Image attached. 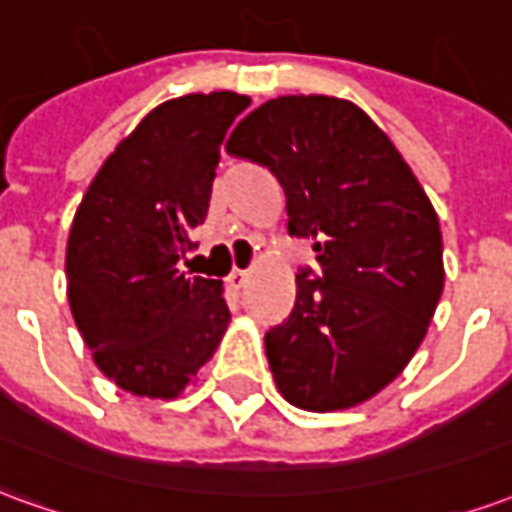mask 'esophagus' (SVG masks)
Listing matches in <instances>:
<instances>
[{
  "label": "esophagus",
  "instance_id": "34e87169",
  "mask_svg": "<svg viewBox=\"0 0 512 512\" xmlns=\"http://www.w3.org/2000/svg\"><path fill=\"white\" fill-rule=\"evenodd\" d=\"M246 279H249V271H244V268H233V274L227 277V282H230V288L241 290L246 285Z\"/></svg>",
  "mask_w": 512,
  "mask_h": 512
}]
</instances>
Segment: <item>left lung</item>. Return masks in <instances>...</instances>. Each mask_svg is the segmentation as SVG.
Here are the masks:
<instances>
[{
    "mask_svg": "<svg viewBox=\"0 0 512 512\" xmlns=\"http://www.w3.org/2000/svg\"><path fill=\"white\" fill-rule=\"evenodd\" d=\"M227 153L263 164L288 197V233L321 274L296 277L266 332L277 389L304 411L365 403L428 334L444 290L439 216L389 136L351 101L279 95L235 126Z\"/></svg>",
    "mask_w": 512,
    "mask_h": 512,
    "instance_id": "1",
    "label": "left lung"
}]
</instances>
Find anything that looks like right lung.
<instances>
[{
	"mask_svg": "<svg viewBox=\"0 0 512 512\" xmlns=\"http://www.w3.org/2000/svg\"><path fill=\"white\" fill-rule=\"evenodd\" d=\"M246 95H183L156 106L106 158L73 216L65 274L95 365L139 397H178L222 343L219 279L178 260L205 222L219 145Z\"/></svg>",
	"mask_w": 512,
	"mask_h": 512,
	"instance_id": "obj_1",
	"label": "right lung"
}]
</instances>
